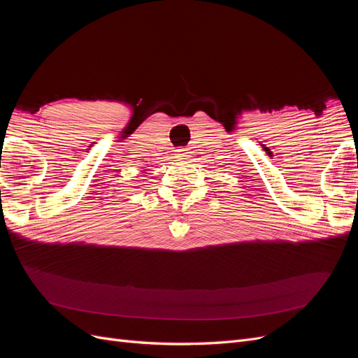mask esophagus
Wrapping results in <instances>:
<instances>
[{"instance_id": "34e87169", "label": "esophagus", "mask_w": 358, "mask_h": 358, "mask_svg": "<svg viewBox=\"0 0 358 358\" xmlns=\"http://www.w3.org/2000/svg\"><path fill=\"white\" fill-rule=\"evenodd\" d=\"M176 157H179V158H185V157H188L187 149H183V148L176 149Z\"/></svg>"}]
</instances>
